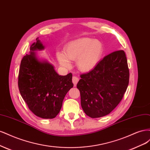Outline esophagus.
Listing matches in <instances>:
<instances>
[{
	"mask_svg": "<svg viewBox=\"0 0 150 150\" xmlns=\"http://www.w3.org/2000/svg\"><path fill=\"white\" fill-rule=\"evenodd\" d=\"M79 80V79L78 78L77 76H73V79H72V81H73V83L74 85V86H76L77 83H78V81Z\"/></svg>",
	"mask_w": 150,
	"mask_h": 150,
	"instance_id": "1",
	"label": "esophagus"
}]
</instances>
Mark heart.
Listing matches in <instances>:
<instances>
[{"label": "heart", "mask_w": 150, "mask_h": 150, "mask_svg": "<svg viewBox=\"0 0 150 150\" xmlns=\"http://www.w3.org/2000/svg\"><path fill=\"white\" fill-rule=\"evenodd\" d=\"M103 53L101 42L88 37L80 38L67 43L64 54L57 53L60 64L66 68H70V60H76L78 69L83 72L93 70L100 61Z\"/></svg>", "instance_id": "heart-1"}]
</instances>
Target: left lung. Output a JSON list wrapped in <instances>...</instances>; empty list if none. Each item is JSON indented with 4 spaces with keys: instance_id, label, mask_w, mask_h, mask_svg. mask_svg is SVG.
<instances>
[{
    "instance_id": "left-lung-1",
    "label": "left lung",
    "mask_w": 150,
    "mask_h": 150,
    "mask_svg": "<svg viewBox=\"0 0 150 150\" xmlns=\"http://www.w3.org/2000/svg\"><path fill=\"white\" fill-rule=\"evenodd\" d=\"M76 85L85 113L95 118L108 115L122 100L129 83V72L123 50L105 56L95 68L80 75Z\"/></svg>"
}]
</instances>
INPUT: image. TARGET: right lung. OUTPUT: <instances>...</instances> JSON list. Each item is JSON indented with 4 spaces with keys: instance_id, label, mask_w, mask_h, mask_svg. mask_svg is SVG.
I'll list each match as a JSON object with an SVG mask.
<instances>
[{
    "instance_id": "add662e5",
    "label": "right lung",
    "mask_w": 150,
    "mask_h": 150,
    "mask_svg": "<svg viewBox=\"0 0 150 150\" xmlns=\"http://www.w3.org/2000/svg\"><path fill=\"white\" fill-rule=\"evenodd\" d=\"M44 48L37 38L30 47V54L22 59L18 86L22 98L33 113L42 118L52 119L60 112L63 100L74 84L71 73L59 75L49 62L38 59L35 51Z\"/></svg>"
}]
</instances>
